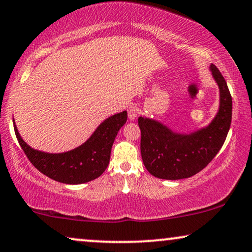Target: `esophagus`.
I'll use <instances>...</instances> for the list:
<instances>
[{"mask_svg": "<svg viewBox=\"0 0 252 252\" xmlns=\"http://www.w3.org/2000/svg\"><path fill=\"white\" fill-rule=\"evenodd\" d=\"M137 116H139V109L136 106H130L128 109V119L135 120Z\"/></svg>", "mask_w": 252, "mask_h": 252, "instance_id": "obj_1", "label": "esophagus"}]
</instances>
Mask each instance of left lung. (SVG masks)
<instances>
[{"label": "left lung", "instance_id": "obj_1", "mask_svg": "<svg viewBox=\"0 0 252 252\" xmlns=\"http://www.w3.org/2000/svg\"><path fill=\"white\" fill-rule=\"evenodd\" d=\"M219 88V106L208 125L189 133L175 132L161 122L139 117L141 156L148 172L165 180L190 178L211 161L225 142L232 123V96L226 80L210 65Z\"/></svg>", "mask_w": 252, "mask_h": 252}]
</instances>
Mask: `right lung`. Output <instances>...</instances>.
<instances>
[{
  "label": "right lung",
  "mask_w": 252,
  "mask_h": 252,
  "mask_svg": "<svg viewBox=\"0 0 252 252\" xmlns=\"http://www.w3.org/2000/svg\"><path fill=\"white\" fill-rule=\"evenodd\" d=\"M17 140L34 166L55 181L66 185H80L98 178L108 167L111 148L119 129L127 122V111L110 116L99 124L87 141L64 153H46L29 146L18 132Z\"/></svg>",
  "instance_id": "right-lung-1"
}]
</instances>
